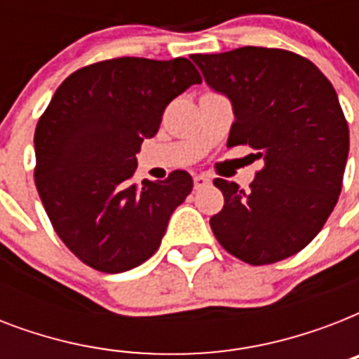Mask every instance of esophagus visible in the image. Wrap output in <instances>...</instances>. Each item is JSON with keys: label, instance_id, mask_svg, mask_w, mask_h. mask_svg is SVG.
Listing matches in <instances>:
<instances>
[{"label": "esophagus", "instance_id": "34e87169", "mask_svg": "<svg viewBox=\"0 0 359 359\" xmlns=\"http://www.w3.org/2000/svg\"><path fill=\"white\" fill-rule=\"evenodd\" d=\"M208 184H210V177L208 175H194V186H196V190L205 188Z\"/></svg>", "mask_w": 359, "mask_h": 359}]
</instances>
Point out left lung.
Returning a JSON list of instances; mask_svg holds the SVG:
<instances>
[{"label":"left lung","instance_id":"obj_1","mask_svg":"<svg viewBox=\"0 0 359 359\" xmlns=\"http://www.w3.org/2000/svg\"><path fill=\"white\" fill-rule=\"evenodd\" d=\"M212 89L231 98L227 147L245 145L264 160L250 190L224 179V208L210 218L222 248L262 266L302 251L339 199L348 124L328 78L298 53L242 46L194 53Z\"/></svg>","mask_w":359,"mask_h":359}]
</instances>
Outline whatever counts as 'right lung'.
Returning a JSON list of instances; mask_svg holds the SVG:
<instances>
[{
	"mask_svg": "<svg viewBox=\"0 0 359 359\" xmlns=\"http://www.w3.org/2000/svg\"><path fill=\"white\" fill-rule=\"evenodd\" d=\"M201 76L191 61L115 57L76 70L35 128V184L63 244L104 273L156 253L171 214L194 188L188 171L135 184V154L163 109Z\"/></svg>",
	"mask_w": 359,
	"mask_h": 359,
	"instance_id": "obj_1",
	"label": "right lung"
}]
</instances>
